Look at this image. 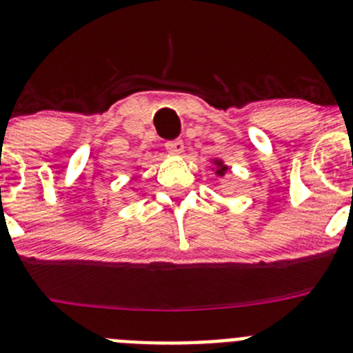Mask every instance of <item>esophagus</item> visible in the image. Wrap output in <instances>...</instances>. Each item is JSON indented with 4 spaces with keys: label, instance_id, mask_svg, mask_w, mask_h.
Listing matches in <instances>:
<instances>
[{
    "label": "esophagus",
    "instance_id": "34e87169",
    "mask_svg": "<svg viewBox=\"0 0 353 353\" xmlns=\"http://www.w3.org/2000/svg\"><path fill=\"white\" fill-rule=\"evenodd\" d=\"M166 150L168 152H173V154H182L183 141L182 139H171V141H166Z\"/></svg>",
    "mask_w": 353,
    "mask_h": 353
}]
</instances>
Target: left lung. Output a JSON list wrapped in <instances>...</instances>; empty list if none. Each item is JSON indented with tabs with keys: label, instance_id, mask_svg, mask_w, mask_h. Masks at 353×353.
<instances>
[{
	"label": "left lung",
	"instance_id": "left-lung-1",
	"mask_svg": "<svg viewBox=\"0 0 353 353\" xmlns=\"http://www.w3.org/2000/svg\"><path fill=\"white\" fill-rule=\"evenodd\" d=\"M215 164H217V171H215V173L219 174V176H223V174L228 171V168L223 166V162H215Z\"/></svg>",
	"mask_w": 353,
	"mask_h": 353
}]
</instances>
